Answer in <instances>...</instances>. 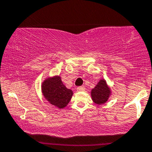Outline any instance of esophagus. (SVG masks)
I'll use <instances>...</instances> for the list:
<instances>
[{"label":"esophagus","instance_id":"esophagus-1","mask_svg":"<svg viewBox=\"0 0 152 152\" xmlns=\"http://www.w3.org/2000/svg\"><path fill=\"white\" fill-rule=\"evenodd\" d=\"M86 90V88L84 86H79L77 88V91H83Z\"/></svg>","mask_w":152,"mask_h":152}]
</instances>
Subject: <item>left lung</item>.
<instances>
[{"label": "left lung", "instance_id": "1", "mask_svg": "<svg viewBox=\"0 0 152 152\" xmlns=\"http://www.w3.org/2000/svg\"><path fill=\"white\" fill-rule=\"evenodd\" d=\"M112 94L110 88L104 79H101L91 91V96L94 102L96 104H104Z\"/></svg>", "mask_w": 152, "mask_h": 152}]
</instances>
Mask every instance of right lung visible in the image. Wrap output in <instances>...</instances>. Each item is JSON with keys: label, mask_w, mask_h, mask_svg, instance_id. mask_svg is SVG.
Instances as JSON below:
<instances>
[{"label": "right lung", "mask_w": 152, "mask_h": 152, "mask_svg": "<svg viewBox=\"0 0 152 152\" xmlns=\"http://www.w3.org/2000/svg\"><path fill=\"white\" fill-rule=\"evenodd\" d=\"M42 92L45 99L58 108L66 107L73 95V91L64 85L60 76L46 78L42 83Z\"/></svg>", "instance_id": "add662e5"}]
</instances>
